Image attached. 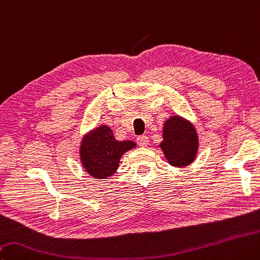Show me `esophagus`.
<instances>
[{"instance_id":"34e87169","label":"esophagus","mask_w":260,"mask_h":260,"mask_svg":"<svg viewBox=\"0 0 260 260\" xmlns=\"http://www.w3.org/2000/svg\"><path fill=\"white\" fill-rule=\"evenodd\" d=\"M136 143L140 146H146L149 143V138L146 135H140L138 139H136Z\"/></svg>"}]
</instances>
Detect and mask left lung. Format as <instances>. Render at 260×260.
I'll use <instances>...</instances> for the list:
<instances>
[{
    "label": "left lung",
    "instance_id": "1",
    "mask_svg": "<svg viewBox=\"0 0 260 260\" xmlns=\"http://www.w3.org/2000/svg\"><path fill=\"white\" fill-rule=\"evenodd\" d=\"M160 143L165 157L174 167H185L193 162L199 148L198 134L190 121L179 116L168 118L162 128Z\"/></svg>",
    "mask_w": 260,
    "mask_h": 260
}]
</instances>
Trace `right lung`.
<instances>
[{
    "label": "right lung",
    "mask_w": 260,
    "mask_h": 260,
    "mask_svg": "<svg viewBox=\"0 0 260 260\" xmlns=\"http://www.w3.org/2000/svg\"><path fill=\"white\" fill-rule=\"evenodd\" d=\"M135 146L133 141H117L110 127L101 125L84 136L79 154L85 171L102 179L114 175L121 155Z\"/></svg>",
    "instance_id": "right-lung-1"
}]
</instances>
